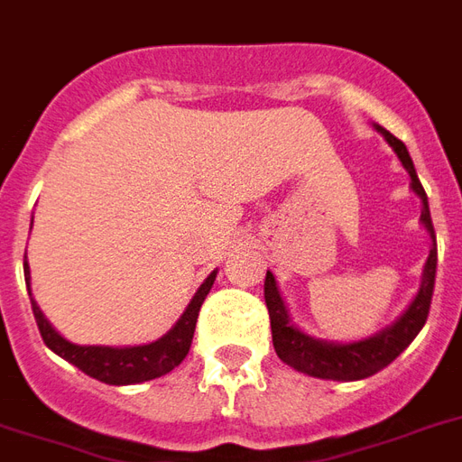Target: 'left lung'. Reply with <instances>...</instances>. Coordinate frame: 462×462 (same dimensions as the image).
Masks as SVG:
<instances>
[{
	"mask_svg": "<svg viewBox=\"0 0 462 462\" xmlns=\"http://www.w3.org/2000/svg\"><path fill=\"white\" fill-rule=\"evenodd\" d=\"M373 130L383 135L387 145L393 147L397 160L402 169L410 176V189L421 203V217L419 223L427 230L431 249H429L427 263L421 271V283H419L417 295L411 302L402 310V315L397 317L395 322H390L383 329H378L371 337L354 341H329L312 337L305 332L302 327L293 322V317L288 312V305L283 295L278 291L276 276L266 271V281H263V300L269 308L271 317V334H273V348H276L278 358L286 365L295 368L298 373H305L310 378L319 380H341V383H351V380H364L383 371L385 365L395 361L404 348L410 346L414 337L421 332V327L427 325L429 308H431V295H434V281H436V235L434 225H431V213H429V199L424 193V186L419 181L417 169L411 162L407 145L402 140H397L390 130H385L378 123H373Z\"/></svg>",
	"mask_w": 462,
	"mask_h": 462,
	"instance_id": "obj_1",
	"label": "left lung"
}]
</instances>
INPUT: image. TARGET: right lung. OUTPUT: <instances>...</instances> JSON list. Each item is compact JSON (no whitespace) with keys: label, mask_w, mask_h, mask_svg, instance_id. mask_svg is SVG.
<instances>
[{"label":"right lung","mask_w":462,"mask_h":462,"mask_svg":"<svg viewBox=\"0 0 462 462\" xmlns=\"http://www.w3.org/2000/svg\"><path fill=\"white\" fill-rule=\"evenodd\" d=\"M33 225V220H31ZM23 276H26V288L31 295V308H33L35 325L41 329L45 346L51 348L52 354L65 358L67 364L77 365L79 371L87 373L89 378H97L106 385H137L145 380H154L174 371L176 365L181 364L191 348L193 332H196V322H199L200 305L210 293V288L216 283L217 269L210 271L208 278L200 283V288L193 293L191 302L186 305L181 317L176 319V325L167 334H162L160 339L150 341V344H137V346H101V344H72L65 339L55 327L48 322L43 310L38 308L31 293V266L28 259L23 256Z\"/></svg>","instance_id":"obj_1"}]
</instances>
